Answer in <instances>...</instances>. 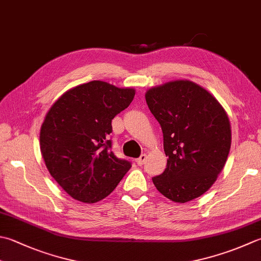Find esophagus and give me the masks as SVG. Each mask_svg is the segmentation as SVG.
Here are the masks:
<instances>
[{
  "label": "esophagus",
  "mask_w": 261,
  "mask_h": 261,
  "mask_svg": "<svg viewBox=\"0 0 261 261\" xmlns=\"http://www.w3.org/2000/svg\"><path fill=\"white\" fill-rule=\"evenodd\" d=\"M146 158H147V156H146L145 154H144V155H141V156L137 160V164L139 165V166L144 165V164H145V162H146Z\"/></svg>",
  "instance_id": "1"
}]
</instances>
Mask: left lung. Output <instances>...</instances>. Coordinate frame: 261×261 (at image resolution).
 <instances>
[{
    "instance_id": "obj_1",
    "label": "left lung",
    "mask_w": 261,
    "mask_h": 261,
    "mask_svg": "<svg viewBox=\"0 0 261 261\" xmlns=\"http://www.w3.org/2000/svg\"><path fill=\"white\" fill-rule=\"evenodd\" d=\"M146 101L162 126L165 171L152 177L174 202L203 195L217 180L231 148L226 111L203 87L190 80L168 81L146 91Z\"/></svg>"
}]
</instances>
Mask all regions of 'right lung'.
<instances>
[{
    "instance_id": "1",
    "label": "right lung",
    "mask_w": 261,
    "mask_h": 261,
    "mask_svg": "<svg viewBox=\"0 0 261 261\" xmlns=\"http://www.w3.org/2000/svg\"><path fill=\"white\" fill-rule=\"evenodd\" d=\"M134 88L100 80L59 97L40 127V152L50 175L69 196L94 203L106 198L130 170L111 150L112 120L134 99Z\"/></svg>"
}]
</instances>
